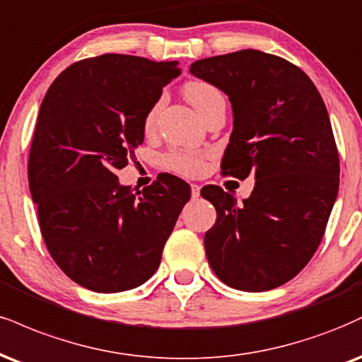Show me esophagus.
I'll return each mask as SVG.
<instances>
[{
    "label": "esophagus",
    "mask_w": 362,
    "mask_h": 362,
    "mask_svg": "<svg viewBox=\"0 0 362 362\" xmlns=\"http://www.w3.org/2000/svg\"><path fill=\"white\" fill-rule=\"evenodd\" d=\"M190 190H192V199H199L200 197V187L197 184L190 185Z\"/></svg>",
    "instance_id": "1"
}]
</instances>
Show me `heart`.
Masks as SVG:
<instances>
[{
    "label": "heart",
    "instance_id": "heart-1",
    "mask_svg": "<svg viewBox=\"0 0 362 362\" xmlns=\"http://www.w3.org/2000/svg\"><path fill=\"white\" fill-rule=\"evenodd\" d=\"M184 94L185 98L192 103L195 110L199 111L200 116L206 115L214 104L224 101L223 94H221V90L217 89L216 86H212L211 82L199 79L187 82L184 86ZM158 107L160 103H155L145 115V119H143V128H145V132H151V129H153L156 115H158ZM163 165L165 168H168L170 172L173 173H178V175L195 177L204 172V168H206V160H204L202 155L190 153V151H170V153L165 155Z\"/></svg>",
    "mask_w": 362,
    "mask_h": 362
}]
</instances>
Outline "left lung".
<instances>
[{
    "instance_id": "obj_1",
    "label": "left lung",
    "mask_w": 362,
    "mask_h": 362,
    "mask_svg": "<svg viewBox=\"0 0 362 362\" xmlns=\"http://www.w3.org/2000/svg\"><path fill=\"white\" fill-rule=\"evenodd\" d=\"M190 74L233 106L221 172L256 178L243 204L217 185L200 190L217 212L204 238L207 261L233 288L273 290L312 259L337 197L341 167L325 104L302 69L259 50L197 60Z\"/></svg>"
}]
</instances>
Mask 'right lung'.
<instances>
[{"label":"right lung","mask_w":362,"mask_h":362,"mask_svg":"<svg viewBox=\"0 0 362 362\" xmlns=\"http://www.w3.org/2000/svg\"><path fill=\"white\" fill-rule=\"evenodd\" d=\"M178 62L104 54L69 65L43 98L28 156V185L50 256L99 293L153 276L190 187L163 175L143 190L117 170L145 138L143 119L180 76Z\"/></svg>","instance_id":"add662e5"}]
</instances>
